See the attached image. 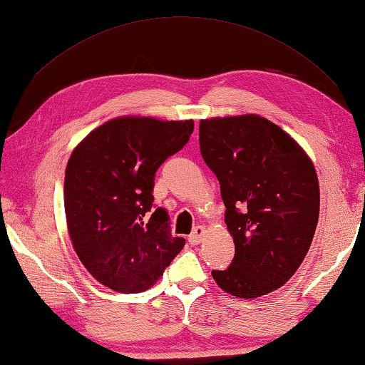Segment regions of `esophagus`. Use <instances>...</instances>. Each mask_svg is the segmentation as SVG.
<instances>
[{
    "label": "esophagus",
    "instance_id": "esophagus-1",
    "mask_svg": "<svg viewBox=\"0 0 365 365\" xmlns=\"http://www.w3.org/2000/svg\"><path fill=\"white\" fill-rule=\"evenodd\" d=\"M204 236H205V228L204 227H196L193 231H191V235L188 236V241H190V244L196 246V244H200L202 241Z\"/></svg>",
    "mask_w": 365,
    "mask_h": 365
}]
</instances>
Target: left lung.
<instances>
[{
  "mask_svg": "<svg viewBox=\"0 0 365 365\" xmlns=\"http://www.w3.org/2000/svg\"><path fill=\"white\" fill-rule=\"evenodd\" d=\"M201 155L220 182L235 258L212 271L217 286L257 298L300 267L319 218V182L309 156L286 130L258 115L202 119Z\"/></svg>",
  "mask_w": 365,
  "mask_h": 365,
  "instance_id": "8db88e82",
  "label": "left lung"
}]
</instances>
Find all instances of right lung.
<instances>
[{
	"mask_svg": "<svg viewBox=\"0 0 365 365\" xmlns=\"http://www.w3.org/2000/svg\"><path fill=\"white\" fill-rule=\"evenodd\" d=\"M193 119H110L84 137L65 169L68 235L79 260L105 287L138 294L185 246L169 215L153 209L155 174L193 134Z\"/></svg>",
	"mask_w": 365,
	"mask_h": 365,
	"instance_id": "right-lung-1",
	"label": "right lung"
}]
</instances>
